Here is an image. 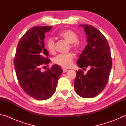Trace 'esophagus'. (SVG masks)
Listing matches in <instances>:
<instances>
[{"label": "esophagus", "mask_w": 126, "mask_h": 126, "mask_svg": "<svg viewBox=\"0 0 126 126\" xmlns=\"http://www.w3.org/2000/svg\"><path fill=\"white\" fill-rule=\"evenodd\" d=\"M67 71H68L67 69H66V68H63V73H65V72Z\"/></svg>", "instance_id": "34e87169"}]
</instances>
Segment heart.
I'll use <instances>...</instances> for the list:
<instances>
[{
    "mask_svg": "<svg viewBox=\"0 0 126 126\" xmlns=\"http://www.w3.org/2000/svg\"><path fill=\"white\" fill-rule=\"evenodd\" d=\"M59 37L63 38L69 43L72 44V47L74 49H78V45L77 41L78 39V36L76 32L72 30H65L58 34ZM46 46L47 50L50 53L55 52V42L52 38H49L46 40ZM74 55L71 53L67 54H59L53 59V62L62 67L68 68L72 65Z\"/></svg>",
    "mask_w": 126,
    "mask_h": 126,
    "instance_id": "heart-1",
    "label": "heart"
}]
</instances>
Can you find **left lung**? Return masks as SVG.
<instances>
[{
	"label": "left lung",
	"mask_w": 126,
	"mask_h": 126,
	"mask_svg": "<svg viewBox=\"0 0 126 126\" xmlns=\"http://www.w3.org/2000/svg\"><path fill=\"white\" fill-rule=\"evenodd\" d=\"M84 28L87 45L79 55L77 65L81 68L89 67L86 74L76 71L74 89L80 97L89 98L96 96L107 83L112 66L108 43L102 33L90 25H79Z\"/></svg>",
	"instance_id": "obj_1"
}]
</instances>
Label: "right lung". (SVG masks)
<instances>
[{"mask_svg": "<svg viewBox=\"0 0 126 126\" xmlns=\"http://www.w3.org/2000/svg\"><path fill=\"white\" fill-rule=\"evenodd\" d=\"M52 28V26H36L28 31L19 42L14 60L20 86L27 94L38 100L52 96L62 73L61 67L57 64L44 72L40 71L42 65L50 62L44 39L45 33Z\"/></svg>", "mask_w": 126, "mask_h": 126, "instance_id": "1", "label": "right lung"}]
</instances>
